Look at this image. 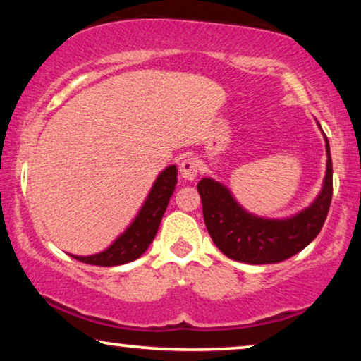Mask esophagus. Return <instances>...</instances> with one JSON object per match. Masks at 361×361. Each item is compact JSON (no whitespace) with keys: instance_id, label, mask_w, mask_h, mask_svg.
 Returning <instances> with one entry per match:
<instances>
[{"instance_id":"esophagus-1","label":"esophagus","mask_w":361,"mask_h":361,"mask_svg":"<svg viewBox=\"0 0 361 361\" xmlns=\"http://www.w3.org/2000/svg\"><path fill=\"white\" fill-rule=\"evenodd\" d=\"M199 161H197V157H184V159L180 161L179 164V171H180V176L184 177L185 180H194L197 174H199Z\"/></svg>"}]
</instances>
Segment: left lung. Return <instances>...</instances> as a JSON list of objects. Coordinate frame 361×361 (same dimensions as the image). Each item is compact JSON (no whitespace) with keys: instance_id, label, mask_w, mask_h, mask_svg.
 <instances>
[{"instance_id":"1","label":"left lung","mask_w":361,"mask_h":361,"mask_svg":"<svg viewBox=\"0 0 361 361\" xmlns=\"http://www.w3.org/2000/svg\"><path fill=\"white\" fill-rule=\"evenodd\" d=\"M325 136V135H324ZM327 171L320 194L289 219H263L246 212L224 184L204 177L199 184L205 226L221 253L250 264L279 263L302 251L322 230L332 202V157L325 136Z\"/></svg>"}]
</instances>
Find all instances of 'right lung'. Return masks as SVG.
Returning <instances> with one entry per match:
<instances>
[{
  "label": "right lung",
  "mask_w": 361,
  "mask_h": 361,
  "mask_svg": "<svg viewBox=\"0 0 361 361\" xmlns=\"http://www.w3.org/2000/svg\"><path fill=\"white\" fill-rule=\"evenodd\" d=\"M177 184V167L169 166L157 176L141 210L137 212L133 224L102 253L90 256L71 255L72 258L87 264L118 266L140 258L152 243L159 228L162 215L167 209Z\"/></svg>",
  "instance_id": "obj_1"
}]
</instances>
